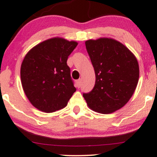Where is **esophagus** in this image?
Listing matches in <instances>:
<instances>
[{
  "instance_id": "34e87169",
  "label": "esophagus",
  "mask_w": 157,
  "mask_h": 157,
  "mask_svg": "<svg viewBox=\"0 0 157 157\" xmlns=\"http://www.w3.org/2000/svg\"><path fill=\"white\" fill-rule=\"evenodd\" d=\"M81 82H82V80L81 79H79V80H77L76 83H77V88H80V86H81Z\"/></svg>"
}]
</instances>
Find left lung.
Listing matches in <instances>:
<instances>
[{
  "label": "left lung",
  "mask_w": 157,
  "mask_h": 157,
  "mask_svg": "<svg viewBox=\"0 0 157 157\" xmlns=\"http://www.w3.org/2000/svg\"><path fill=\"white\" fill-rule=\"evenodd\" d=\"M85 44L96 81L92 91L83 97L96 112H114L134 94L140 77L138 61L125 45L113 38L89 40Z\"/></svg>",
  "instance_id": "obj_1"
}]
</instances>
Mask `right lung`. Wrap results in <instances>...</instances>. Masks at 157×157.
<instances>
[{
	"label": "right lung",
	"mask_w": 157,
	"mask_h": 157,
	"mask_svg": "<svg viewBox=\"0 0 157 157\" xmlns=\"http://www.w3.org/2000/svg\"><path fill=\"white\" fill-rule=\"evenodd\" d=\"M77 44L53 37L36 45L25 56L21 67V83L36 109L52 113L67 105L76 88L66 62Z\"/></svg>",
	"instance_id": "1"
}]
</instances>
